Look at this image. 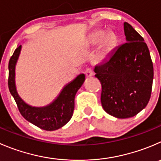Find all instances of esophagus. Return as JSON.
<instances>
[{
	"label": "esophagus",
	"instance_id": "34e87169",
	"mask_svg": "<svg viewBox=\"0 0 161 161\" xmlns=\"http://www.w3.org/2000/svg\"><path fill=\"white\" fill-rule=\"evenodd\" d=\"M86 75L87 77H91V76H93V69L90 68H86Z\"/></svg>",
	"mask_w": 161,
	"mask_h": 161
}]
</instances>
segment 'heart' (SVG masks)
<instances>
[{
    "label": "heart",
    "instance_id": "b5f03b06",
    "mask_svg": "<svg viewBox=\"0 0 161 161\" xmlns=\"http://www.w3.org/2000/svg\"><path fill=\"white\" fill-rule=\"evenodd\" d=\"M101 33H98V34H97V36L99 37V36H101ZM112 39L110 35H108L107 37H104V39L102 42V44H101V49H100L99 52L96 54V56L94 57V60L97 62H101L105 57V56L108 53L109 49H110V46H112Z\"/></svg>",
    "mask_w": 161,
    "mask_h": 161
}]
</instances>
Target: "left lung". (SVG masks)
Masks as SVG:
<instances>
[{
  "label": "left lung",
  "mask_w": 161,
  "mask_h": 161,
  "mask_svg": "<svg viewBox=\"0 0 161 161\" xmlns=\"http://www.w3.org/2000/svg\"><path fill=\"white\" fill-rule=\"evenodd\" d=\"M126 43L115 49L104 64L95 67L101 84L104 110L119 119L135 116L146 107L151 96L153 66L143 37L124 23Z\"/></svg>",
  "instance_id": "left-lung-1"
}]
</instances>
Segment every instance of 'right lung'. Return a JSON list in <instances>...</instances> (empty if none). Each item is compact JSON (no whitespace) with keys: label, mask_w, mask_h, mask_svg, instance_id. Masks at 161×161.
Here are the masks:
<instances>
[{"label":"right lung","mask_w":161,"mask_h":161,"mask_svg":"<svg viewBox=\"0 0 161 161\" xmlns=\"http://www.w3.org/2000/svg\"><path fill=\"white\" fill-rule=\"evenodd\" d=\"M22 46L15 49L8 63V88L16 102L21 115L27 121L45 130H57L71 119L75 108V97L85 81V75L80 74L67 84L59 96L49 105L32 107L23 101L17 93L15 82V69Z\"/></svg>","instance_id":"add662e5"}]
</instances>
